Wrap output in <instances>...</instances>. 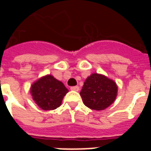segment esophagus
Masks as SVG:
<instances>
[{"mask_svg":"<svg viewBox=\"0 0 151 151\" xmlns=\"http://www.w3.org/2000/svg\"><path fill=\"white\" fill-rule=\"evenodd\" d=\"M71 91H79V86H72L71 88H70Z\"/></svg>","mask_w":151,"mask_h":151,"instance_id":"obj_1","label":"esophagus"}]
</instances>
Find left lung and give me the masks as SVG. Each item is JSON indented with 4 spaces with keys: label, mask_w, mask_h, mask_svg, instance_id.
I'll return each instance as SVG.
<instances>
[{
    "label": "left lung",
    "mask_w": 151,
    "mask_h": 151,
    "mask_svg": "<svg viewBox=\"0 0 151 151\" xmlns=\"http://www.w3.org/2000/svg\"><path fill=\"white\" fill-rule=\"evenodd\" d=\"M118 87L113 80L94 73L86 79L80 95L83 104L92 110L102 111L113 104Z\"/></svg>",
    "instance_id": "obj_1"
}]
</instances>
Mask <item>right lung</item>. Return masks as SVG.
I'll return each mask as SVG.
<instances>
[{
	"label": "right lung",
	"instance_id": "add662e5",
	"mask_svg": "<svg viewBox=\"0 0 151 151\" xmlns=\"http://www.w3.org/2000/svg\"><path fill=\"white\" fill-rule=\"evenodd\" d=\"M68 92L69 90L62 82L51 74L43 76L36 80L30 89L35 103L44 111L59 108L64 96Z\"/></svg>",
	"mask_w": 151,
	"mask_h": 151
}]
</instances>
